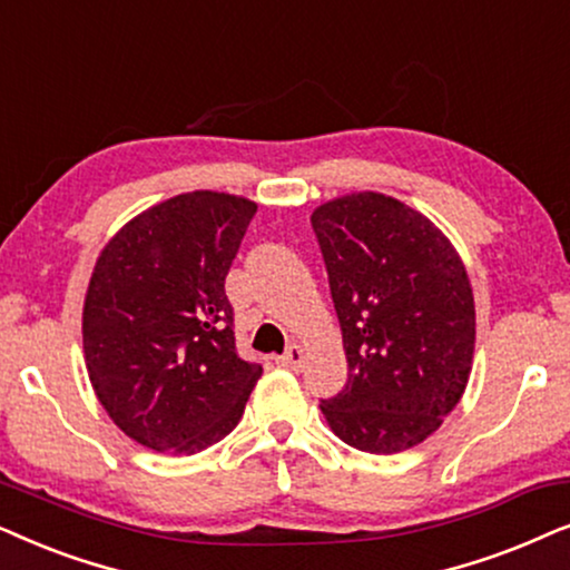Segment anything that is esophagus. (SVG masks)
Segmentation results:
<instances>
[{
	"label": "esophagus",
	"mask_w": 570,
	"mask_h": 570,
	"mask_svg": "<svg viewBox=\"0 0 570 570\" xmlns=\"http://www.w3.org/2000/svg\"><path fill=\"white\" fill-rule=\"evenodd\" d=\"M278 364H281V367L294 370V373H299L302 364H305V348L297 346V344H292L289 348H286L284 354L278 356Z\"/></svg>",
	"instance_id": "obj_1"
}]
</instances>
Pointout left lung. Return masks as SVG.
<instances>
[{
  "mask_svg": "<svg viewBox=\"0 0 570 570\" xmlns=\"http://www.w3.org/2000/svg\"><path fill=\"white\" fill-rule=\"evenodd\" d=\"M309 224L348 362L344 389L321 399L325 420L360 451L412 449L451 414L472 373L464 263L428 218L377 193L325 203Z\"/></svg>",
  "mask_w": 570,
  "mask_h": 570,
  "instance_id": "1",
  "label": "left lung"
}]
</instances>
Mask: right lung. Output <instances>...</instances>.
I'll return each mask as SVG.
<instances>
[{
  "mask_svg": "<svg viewBox=\"0 0 570 570\" xmlns=\"http://www.w3.org/2000/svg\"><path fill=\"white\" fill-rule=\"evenodd\" d=\"M257 206L197 189L104 247L82 309L90 383L114 424L158 453H197L237 428L263 367L242 360L226 273Z\"/></svg>",
  "mask_w": 570,
  "mask_h": 570,
  "instance_id": "obj_1",
  "label": "right lung"
}]
</instances>
